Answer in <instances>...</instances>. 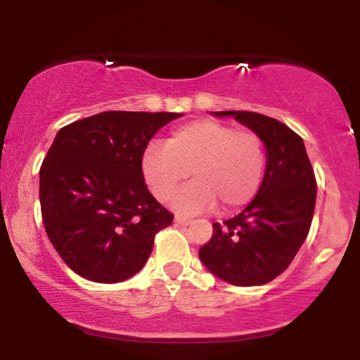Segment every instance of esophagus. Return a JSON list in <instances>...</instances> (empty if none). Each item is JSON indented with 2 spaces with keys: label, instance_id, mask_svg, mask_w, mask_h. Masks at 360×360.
Returning a JSON list of instances; mask_svg holds the SVG:
<instances>
[{
  "label": "esophagus",
  "instance_id": "obj_1",
  "mask_svg": "<svg viewBox=\"0 0 360 360\" xmlns=\"http://www.w3.org/2000/svg\"><path fill=\"white\" fill-rule=\"evenodd\" d=\"M174 220H176L177 223H181V225H189V223L193 221L191 218H188V217H183V214H176V218H174Z\"/></svg>",
  "mask_w": 360,
  "mask_h": 360
}]
</instances>
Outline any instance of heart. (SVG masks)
<instances>
[{"mask_svg":"<svg viewBox=\"0 0 360 360\" xmlns=\"http://www.w3.org/2000/svg\"><path fill=\"white\" fill-rule=\"evenodd\" d=\"M266 162L259 134L217 120H196L174 128L166 146L152 143L142 157V172L159 201L171 200L193 172L196 181L174 200L181 212H201L217 201L221 212H233L257 194Z\"/></svg>","mask_w":360,"mask_h":360,"instance_id":"heart-1","label":"heart"}]
</instances>
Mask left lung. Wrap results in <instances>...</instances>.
<instances>
[{"label":"left lung","instance_id":"1","mask_svg":"<svg viewBox=\"0 0 360 360\" xmlns=\"http://www.w3.org/2000/svg\"><path fill=\"white\" fill-rule=\"evenodd\" d=\"M260 135L267 167L257 196L237 217L213 223L200 249L201 262L235 286H259L288 269L307 240L316 201V179L303 139L279 120L254 111H218Z\"/></svg>","mask_w":360,"mask_h":360}]
</instances>
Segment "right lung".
<instances>
[{
	"mask_svg": "<svg viewBox=\"0 0 360 360\" xmlns=\"http://www.w3.org/2000/svg\"><path fill=\"white\" fill-rule=\"evenodd\" d=\"M179 113L103 111L62 127L40 167L49 240L76 274L94 283L135 276L172 214L148 191L143 152Z\"/></svg>",
	"mask_w": 360,
	"mask_h": 360,
	"instance_id": "obj_1",
	"label": "right lung"
}]
</instances>
